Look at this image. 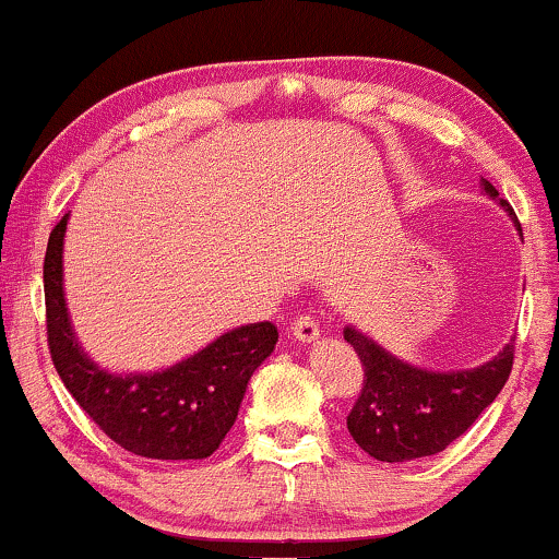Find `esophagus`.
Instances as JSON below:
<instances>
[{
	"instance_id": "1",
	"label": "esophagus",
	"mask_w": 559,
	"mask_h": 559,
	"mask_svg": "<svg viewBox=\"0 0 559 559\" xmlns=\"http://www.w3.org/2000/svg\"><path fill=\"white\" fill-rule=\"evenodd\" d=\"M290 334L293 340L300 344H316L321 340V326L311 319V316H300V319L290 326Z\"/></svg>"
}]
</instances>
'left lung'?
Segmentation results:
<instances>
[{"instance_id": "obj_1", "label": "left lung", "mask_w": 559, "mask_h": 559, "mask_svg": "<svg viewBox=\"0 0 559 559\" xmlns=\"http://www.w3.org/2000/svg\"><path fill=\"white\" fill-rule=\"evenodd\" d=\"M485 194L495 199L513 219L515 212L498 189L481 178ZM365 368L362 394L347 417V430L368 456L378 461H415L436 456L464 436L481 412L495 402L513 368L515 336L498 355L477 368L430 370L391 355L360 329H344Z\"/></svg>"}]
</instances>
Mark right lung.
<instances>
[{
    "label": "right lung",
    "instance_id": "right-lung-1",
    "mask_svg": "<svg viewBox=\"0 0 559 559\" xmlns=\"http://www.w3.org/2000/svg\"><path fill=\"white\" fill-rule=\"evenodd\" d=\"M64 215L44 261L48 349L69 394L114 443L144 459L189 461L217 451L236 423L248 381L280 340L272 321L219 334L199 353L147 373H114L74 334L64 298Z\"/></svg>",
    "mask_w": 559,
    "mask_h": 559
}]
</instances>
